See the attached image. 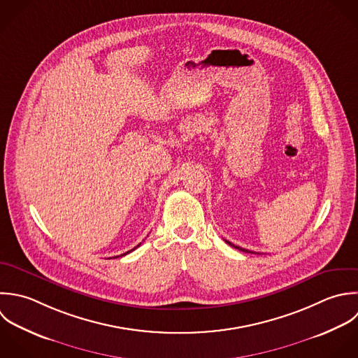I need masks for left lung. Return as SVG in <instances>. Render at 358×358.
<instances>
[{
  "instance_id": "left-lung-1",
  "label": "left lung",
  "mask_w": 358,
  "mask_h": 358,
  "mask_svg": "<svg viewBox=\"0 0 358 358\" xmlns=\"http://www.w3.org/2000/svg\"><path fill=\"white\" fill-rule=\"evenodd\" d=\"M224 241H226V243H227V244H229V245H231V247H234V248H238V250H240V251H244V252H250V251H248V250H244V248H240V247H237V245H234V244H231V243H230V241H227V240H224ZM251 254H254V252H251Z\"/></svg>"
}]
</instances>
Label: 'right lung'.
Returning <instances> with one entry per match:
<instances>
[{"label":"right lung","mask_w":358,"mask_h":358,"mask_svg":"<svg viewBox=\"0 0 358 358\" xmlns=\"http://www.w3.org/2000/svg\"><path fill=\"white\" fill-rule=\"evenodd\" d=\"M139 245H141V244H139ZM139 245H136V247H139ZM136 247H135V248H136ZM135 248H134V250H135ZM134 250H131V251H134ZM131 251H128V252H125V254H122V255H127V254H129Z\"/></svg>","instance_id":"obj_1"}]
</instances>
